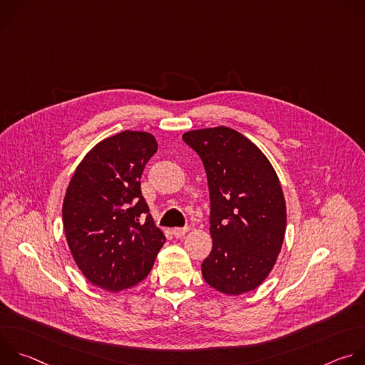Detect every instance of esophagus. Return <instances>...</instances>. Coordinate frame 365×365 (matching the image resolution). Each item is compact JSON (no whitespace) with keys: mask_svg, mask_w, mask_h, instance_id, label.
Returning a JSON list of instances; mask_svg holds the SVG:
<instances>
[{"mask_svg":"<svg viewBox=\"0 0 365 365\" xmlns=\"http://www.w3.org/2000/svg\"><path fill=\"white\" fill-rule=\"evenodd\" d=\"M173 235L176 237V238H180V237H183L185 234H187L189 232V228L186 227V228H173Z\"/></svg>","mask_w":365,"mask_h":365,"instance_id":"obj_1","label":"esophagus"}]
</instances>
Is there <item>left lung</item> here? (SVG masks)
Returning a JSON list of instances; mask_svg holds the SVG:
<instances>
[{
	"instance_id": "obj_1",
	"label": "left lung",
	"mask_w": 365,
	"mask_h": 365,
	"mask_svg": "<svg viewBox=\"0 0 365 365\" xmlns=\"http://www.w3.org/2000/svg\"><path fill=\"white\" fill-rule=\"evenodd\" d=\"M183 140L202 159L211 197L212 251L202 276L225 294L262 284L276 264L286 232L279 178L252 141L228 127L187 131Z\"/></svg>"
}]
</instances>
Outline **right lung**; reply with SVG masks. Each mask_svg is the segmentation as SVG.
Instances as JSON below:
<instances>
[{
    "label": "right lung",
    "mask_w": 365,
    "mask_h": 365,
    "mask_svg": "<svg viewBox=\"0 0 365 365\" xmlns=\"http://www.w3.org/2000/svg\"><path fill=\"white\" fill-rule=\"evenodd\" d=\"M155 151L153 134L118 133L85 155L66 189L62 217L68 245L82 274L101 289L120 292L144 280L166 241L140 186Z\"/></svg>",
    "instance_id": "right-lung-1"
}]
</instances>
